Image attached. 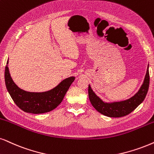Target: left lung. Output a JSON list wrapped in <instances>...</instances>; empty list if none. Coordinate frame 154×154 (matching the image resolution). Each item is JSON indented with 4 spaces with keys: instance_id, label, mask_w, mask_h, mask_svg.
Wrapping results in <instances>:
<instances>
[{
    "instance_id": "left-lung-1",
    "label": "left lung",
    "mask_w": 154,
    "mask_h": 154,
    "mask_svg": "<svg viewBox=\"0 0 154 154\" xmlns=\"http://www.w3.org/2000/svg\"><path fill=\"white\" fill-rule=\"evenodd\" d=\"M149 65L144 80L139 91L131 98L121 102H105L102 101L91 89L89 85L88 94L91 104L99 112L109 117H122L130 114L144 100L149 87Z\"/></svg>"
}]
</instances>
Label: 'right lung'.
I'll use <instances>...</instances> for the list:
<instances>
[{
  "label": "right lung",
  "instance_id": "1",
  "mask_svg": "<svg viewBox=\"0 0 154 154\" xmlns=\"http://www.w3.org/2000/svg\"><path fill=\"white\" fill-rule=\"evenodd\" d=\"M5 69V82L13 102L20 109L31 114H43L53 110L63 100L64 97L75 80V77L64 79L51 90L44 92H30L21 89L11 78L8 67Z\"/></svg>",
  "mask_w": 154,
  "mask_h": 154
}]
</instances>
